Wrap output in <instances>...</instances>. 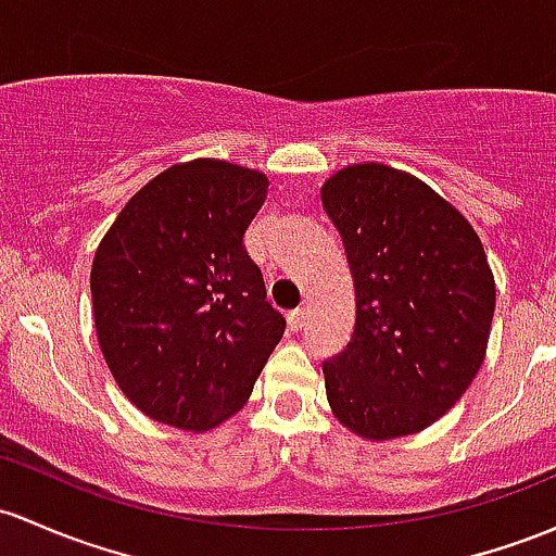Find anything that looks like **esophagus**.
<instances>
[{
	"mask_svg": "<svg viewBox=\"0 0 556 556\" xmlns=\"http://www.w3.org/2000/svg\"><path fill=\"white\" fill-rule=\"evenodd\" d=\"M304 324H307V313H304V307H296L289 313V326L294 328V331H302Z\"/></svg>",
	"mask_w": 556,
	"mask_h": 556,
	"instance_id": "34e87169",
	"label": "esophagus"
}]
</instances>
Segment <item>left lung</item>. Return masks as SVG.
Segmentation results:
<instances>
[{
  "label": "left lung",
  "mask_w": 556,
  "mask_h": 556,
  "mask_svg": "<svg viewBox=\"0 0 556 556\" xmlns=\"http://www.w3.org/2000/svg\"><path fill=\"white\" fill-rule=\"evenodd\" d=\"M320 201L355 283V331L324 361L333 416L368 440L429 427L482 366L495 283L471 225L384 164L337 172Z\"/></svg>",
  "instance_id": "left-lung-1"
}]
</instances>
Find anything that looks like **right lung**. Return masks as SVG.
<instances>
[{
    "label": "right lung",
    "instance_id": "add662e5",
    "mask_svg": "<svg viewBox=\"0 0 556 556\" xmlns=\"http://www.w3.org/2000/svg\"><path fill=\"white\" fill-rule=\"evenodd\" d=\"M267 177L217 159L161 172L129 199L92 262L98 342L137 408L208 429L254 390L286 318L243 247Z\"/></svg>",
    "mask_w": 556,
    "mask_h": 556
}]
</instances>
